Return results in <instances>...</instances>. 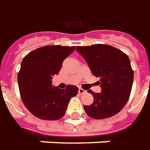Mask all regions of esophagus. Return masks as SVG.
<instances>
[{
	"mask_svg": "<svg viewBox=\"0 0 150 150\" xmlns=\"http://www.w3.org/2000/svg\"><path fill=\"white\" fill-rule=\"evenodd\" d=\"M86 92V91L84 89L82 88H79L78 89V93L80 94V95H82V94H84Z\"/></svg>",
	"mask_w": 150,
	"mask_h": 150,
	"instance_id": "1",
	"label": "esophagus"
}]
</instances>
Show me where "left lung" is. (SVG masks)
<instances>
[{"instance_id": "obj_1", "label": "left lung", "mask_w": 150, "mask_h": 150, "mask_svg": "<svg viewBox=\"0 0 150 150\" xmlns=\"http://www.w3.org/2000/svg\"><path fill=\"white\" fill-rule=\"evenodd\" d=\"M76 50L87 62L93 75L100 78L101 92L88 91L94 101L91 105H84L86 114L95 119H104L120 112L128 101L133 83L134 73L128 56L105 44L77 46Z\"/></svg>"}]
</instances>
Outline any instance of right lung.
<instances>
[{
  "mask_svg": "<svg viewBox=\"0 0 150 150\" xmlns=\"http://www.w3.org/2000/svg\"><path fill=\"white\" fill-rule=\"evenodd\" d=\"M75 46L45 45L23 58L18 73V83L23 103L32 114L43 120H58L64 116L70 99L78 88L66 89L52 86V78L59 73L63 61L73 53Z\"/></svg>",
  "mask_w": 150,
  "mask_h": 150,
  "instance_id": "add662e5",
  "label": "right lung"
}]
</instances>
